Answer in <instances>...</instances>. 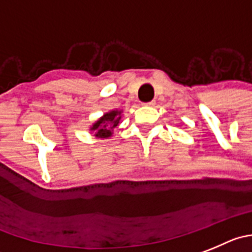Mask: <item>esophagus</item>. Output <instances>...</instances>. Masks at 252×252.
<instances>
[{
  "mask_svg": "<svg viewBox=\"0 0 252 252\" xmlns=\"http://www.w3.org/2000/svg\"><path fill=\"white\" fill-rule=\"evenodd\" d=\"M144 105H149V107H154L155 105V100H150V102H147V103H143Z\"/></svg>",
  "mask_w": 252,
  "mask_h": 252,
  "instance_id": "34e87169",
  "label": "esophagus"
}]
</instances>
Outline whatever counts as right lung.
<instances>
[{
  "label": "right lung",
  "mask_w": 252,
  "mask_h": 252,
  "mask_svg": "<svg viewBox=\"0 0 252 252\" xmlns=\"http://www.w3.org/2000/svg\"><path fill=\"white\" fill-rule=\"evenodd\" d=\"M121 113L122 112H119V110H112V112L107 113V114L103 115L97 123L93 124L91 130H94L95 137L98 138L110 137L113 129L119 124V121L122 118Z\"/></svg>",
  "instance_id": "add662e5"
}]
</instances>
